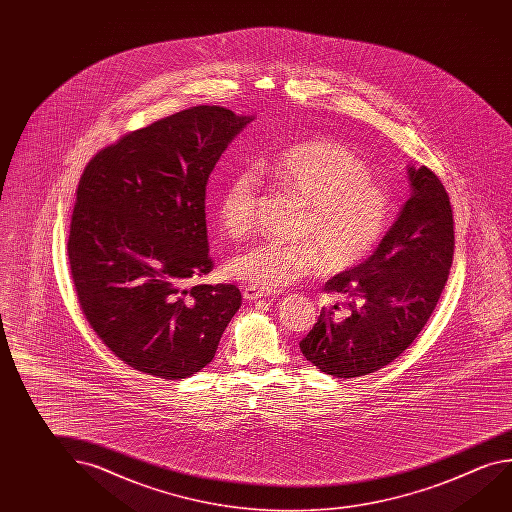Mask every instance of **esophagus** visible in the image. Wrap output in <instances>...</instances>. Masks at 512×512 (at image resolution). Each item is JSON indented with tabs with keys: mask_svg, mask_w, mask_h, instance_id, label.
Listing matches in <instances>:
<instances>
[{
	"mask_svg": "<svg viewBox=\"0 0 512 512\" xmlns=\"http://www.w3.org/2000/svg\"><path fill=\"white\" fill-rule=\"evenodd\" d=\"M269 294H271V291H264V289L255 287V285H244L243 287L244 300H248V302L259 300L262 296H269Z\"/></svg>",
	"mask_w": 512,
	"mask_h": 512,
	"instance_id": "esophagus-1",
	"label": "esophagus"
}]
</instances>
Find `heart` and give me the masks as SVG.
Returning a JSON list of instances; mask_svg holds the SVG:
<instances>
[{"label": "heart", "instance_id": "obj_1", "mask_svg": "<svg viewBox=\"0 0 512 512\" xmlns=\"http://www.w3.org/2000/svg\"><path fill=\"white\" fill-rule=\"evenodd\" d=\"M285 191L309 205L303 243L262 241L244 248L230 260L239 280L275 291L298 278L339 273L361 264L386 234L391 193L371 178L366 160L334 139H309L280 151L260 166ZM259 178L241 169L228 178L218 196L219 225L239 239L257 221Z\"/></svg>", "mask_w": 512, "mask_h": 512}]
</instances>
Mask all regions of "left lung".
<instances>
[{
	"instance_id": "1",
	"label": "left lung",
	"mask_w": 512,
	"mask_h": 512,
	"mask_svg": "<svg viewBox=\"0 0 512 512\" xmlns=\"http://www.w3.org/2000/svg\"><path fill=\"white\" fill-rule=\"evenodd\" d=\"M411 198L377 250L359 266L325 284L343 294L348 316L334 305L300 350L319 371L337 378L368 375L400 357L427 325L452 268L453 210L430 169H407Z\"/></svg>"
}]
</instances>
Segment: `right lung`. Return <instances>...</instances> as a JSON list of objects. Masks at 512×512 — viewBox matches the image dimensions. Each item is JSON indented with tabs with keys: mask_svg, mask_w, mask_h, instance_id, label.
Returning a JSON list of instances; mask_svg holds the SVG:
<instances>
[{
	"mask_svg": "<svg viewBox=\"0 0 512 512\" xmlns=\"http://www.w3.org/2000/svg\"><path fill=\"white\" fill-rule=\"evenodd\" d=\"M253 116L198 105L98 151L76 189L68 257L78 303L130 368L178 380L205 368L241 307L212 271L205 189Z\"/></svg>",
	"mask_w": 512,
	"mask_h": 512,
	"instance_id": "right-lung-1",
	"label": "right lung"
}]
</instances>
